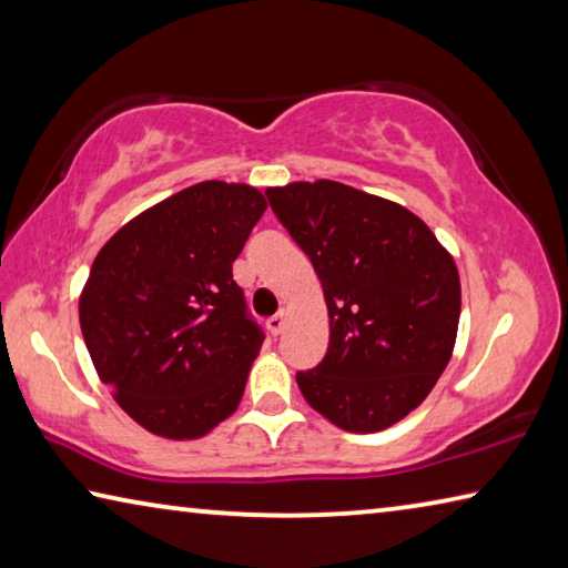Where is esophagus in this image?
<instances>
[{
	"instance_id": "1",
	"label": "esophagus",
	"mask_w": 568,
	"mask_h": 568,
	"mask_svg": "<svg viewBox=\"0 0 568 568\" xmlns=\"http://www.w3.org/2000/svg\"><path fill=\"white\" fill-rule=\"evenodd\" d=\"M285 313H277L273 315V318H267V331H271L273 335H281L285 331Z\"/></svg>"
}]
</instances>
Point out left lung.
I'll use <instances>...</instances> for the list:
<instances>
[{"mask_svg":"<svg viewBox=\"0 0 568 568\" xmlns=\"http://www.w3.org/2000/svg\"><path fill=\"white\" fill-rule=\"evenodd\" d=\"M265 195L311 257L331 315L328 353L295 373L297 388L351 434H376L406 418L454 351V257L410 210L341 182H293Z\"/></svg>","mask_w":568,"mask_h":568,"instance_id":"obj_1","label":"left lung"}]
</instances>
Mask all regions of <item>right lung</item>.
Wrapping results in <instances>:
<instances>
[{
  "instance_id": "add662e5",
  "label": "right lung",
  "mask_w": 568,
  "mask_h": 568,
  "mask_svg": "<svg viewBox=\"0 0 568 568\" xmlns=\"http://www.w3.org/2000/svg\"><path fill=\"white\" fill-rule=\"evenodd\" d=\"M250 185L207 180L110 237L80 297L90 358L150 434L197 438L243 398L265 333L233 263L265 213Z\"/></svg>"
}]
</instances>
